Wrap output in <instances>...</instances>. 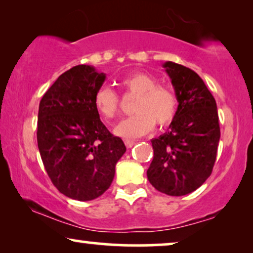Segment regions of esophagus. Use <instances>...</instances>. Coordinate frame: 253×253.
I'll return each mask as SVG.
<instances>
[{
  "label": "esophagus",
  "instance_id": "esophagus-1",
  "mask_svg": "<svg viewBox=\"0 0 253 253\" xmlns=\"http://www.w3.org/2000/svg\"><path fill=\"white\" fill-rule=\"evenodd\" d=\"M124 144H126V146L127 148H131L134 144H136V141L132 140V139H126V140H124Z\"/></svg>",
  "mask_w": 253,
  "mask_h": 253
}]
</instances>
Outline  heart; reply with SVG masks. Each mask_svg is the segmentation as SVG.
<instances>
[{
    "instance_id": "1",
    "label": "heart",
    "mask_w": 253,
    "mask_h": 253,
    "mask_svg": "<svg viewBox=\"0 0 253 253\" xmlns=\"http://www.w3.org/2000/svg\"><path fill=\"white\" fill-rule=\"evenodd\" d=\"M120 85L127 94L136 95L132 116L117 124L114 132L123 138H136L146 134L154 127L167 126L177 112V96L171 88L158 85V81L146 72H133L123 79ZM94 107L105 120H112L120 109V96L108 86H101L94 94Z\"/></svg>"
}]
</instances>
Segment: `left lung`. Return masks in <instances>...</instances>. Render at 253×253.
Wrapping results in <instances>:
<instances>
[{
    "instance_id": "left-lung-1",
    "label": "left lung",
    "mask_w": 253,
    "mask_h": 253,
    "mask_svg": "<svg viewBox=\"0 0 253 253\" xmlns=\"http://www.w3.org/2000/svg\"><path fill=\"white\" fill-rule=\"evenodd\" d=\"M178 107L167 132L151 140L154 157L147 178L158 191L184 196L212 174L220 140L216 102L203 79L184 65L164 64Z\"/></svg>"
}]
</instances>
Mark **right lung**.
Masks as SVG:
<instances>
[{
    "instance_id": "right-lung-1",
    "label": "right lung",
    "mask_w": 253,
    "mask_h": 253,
    "mask_svg": "<svg viewBox=\"0 0 253 253\" xmlns=\"http://www.w3.org/2000/svg\"><path fill=\"white\" fill-rule=\"evenodd\" d=\"M105 79L93 67L76 65L56 79L39 105L37 139L44 169L58 191L81 202L109 188L126 151L93 102Z\"/></svg>"
}]
</instances>
